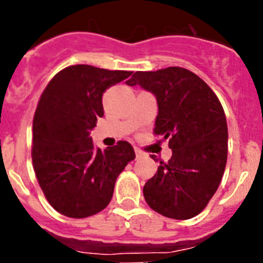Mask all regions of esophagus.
I'll use <instances>...</instances> for the list:
<instances>
[{
	"label": "esophagus",
	"instance_id": "34e87169",
	"mask_svg": "<svg viewBox=\"0 0 263 263\" xmlns=\"http://www.w3.org/2000/svg\"><path fill=\"white\" fill-rule=\"evenodd\" d=\"M135 153H136V158L140 159L142 155H144V153H142L141 150H139V148H135Z\"/></svg>",
	"mask_w": 263,
	"mask_h": 263
}]
</instances>
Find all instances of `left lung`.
Returning <instances> with one entry per match:
<instances>
[{
  "instance_id": "1",
  "label": "left lung",
  "mask_w": 263,
  "mask_h": 263,
  "mask_svg": "<svg viewBox=\"0 0 263 263\" xmlns=\"http://www.w3.org/2000/svg\"><path fill=\"white\" fill-rule=\"evenodd\" d=\"M126 84L155 95L159 113L154 135L169 139L173 151L145 183V201L171 219L196 216L213 198L227 165L228 126L219 98L183 67L137 71Z\"/></svg>"
}]
</instances>
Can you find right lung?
<instances>
[{
    "label": "right lung",
    "instance_id": "add662e5",
    "mask_svg": "<svg viewBox=\"0 0 263 263\" xmlns=\"http://www.w3.org/2000/svg\"><path fill=\"white\" fill-rule=\"evenodd\" d=\"M131 75L68 66L53 76L39 98L33 118V168L47 201L65 216L82 219L104 210L118 176L136 158L127 141L102 151L89 135L104 116L103 92Z\"/></svg>",
    "mask_w": 263,
    "mask_h": 263
}]
</instances>
